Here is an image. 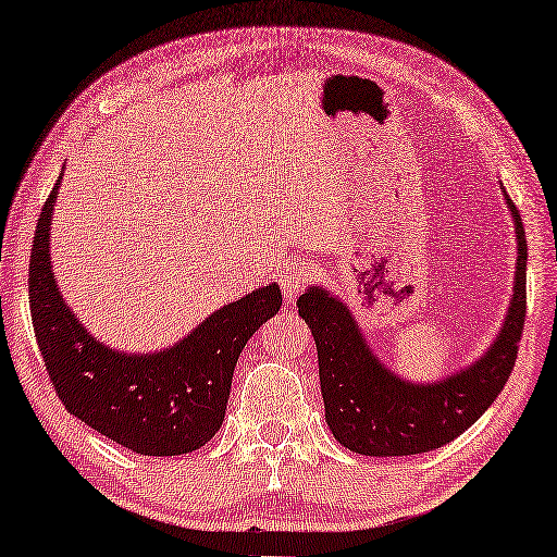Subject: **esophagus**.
Returning a JSON list of instances; mask_svg holds the SVG:
<instances>
[{
  "instance_id": "obj_1",
  "label": "esophagus",
  "mask_w": 557,
  "mask_h": 557,
  "mask_svg": "<svg viewBox=\"0 0 557 557\" xmlns=\"http://www.w3.org/2000/svg\"><path fill=\"white\" fill-rule=\"evenodd\" d=\"M310 276H312V269L310 267L298 264V261H293V264H288L286 269L281 271V276H278L283 298H286L288 302L296 300L300 293H302V288H306V283L310 281Z\"/></svg>"
}]
</instances>
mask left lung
<instances>
[{
  "instance_id": "8db88e82",
  "label": "left lung",
  "mask_w": 557,
  "mask_h": 557,
  "mask_svg": "<svg viewBox=\"0 0 557 557\" xmlns=\"http://www.w3.org/2000/svg\"><path fill=\"white\" fill-rule=\"evenodd\" d=\"M502 196L513 220L517 267L505 320L475 361L436 381H409L381 361L337 293L312 283L298 298V314L318 346L324 422L344 448L373 458L426 454L454 442L497 400L527 318V233L505 186Z\"/></svg>"
}]
</instances>
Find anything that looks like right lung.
Segmentation results:
<instances>
[{
  "instance_id": "right-lung-1",
  "label": "right lung",
  "mask_w": 557,
  "mask_h": 557,
  "mask_svg": "<svg viewBox=\"0 0 557 557\" xmlns=\"http://www.w3.org/2000/svg\"><path fill=\"white\" fill-rule=\"evenodd\" d=\"M65 166L40 211L28 264L36 339L70 414L140 456H184L223 426L235 363L281 308L278 283L220 306L157 351H123L94 337L62 296L50 257V225Z\"/></svg>"
}]
</instances>
